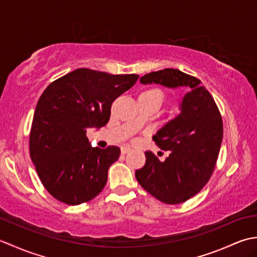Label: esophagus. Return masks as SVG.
I'll list each match as a JSON object with an SVG mask.
<instances>
[{
	"mask_svg": "<svg viewBox=\"0 0 257 257\" xmlns=\"http://www.w3.org/2000/svg\"><path fill=\"white\" fill-rule=\"evenodd\" d=\"M132 150V148H130V147H128V146H123V147H121V154L122 155H125V154H128V152Z\"/></svg>",
	"mask_w": 257,
	"mask_h": 257,
	"instance_id": "1",
	"label": "esophagus"
}]
</instances>
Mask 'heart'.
<instances>
[{
  "instance_id": "b5f03b06",
  "label": "heart",
  "mask_w": 257,
  "mask_h": 257,
  "mask_svg": "<svg viewBox=\"0 0 257 257\" xmlns=\"http://www.w3.org/2000/svg\"><path fill=\"white\" fill-rule=\"evenodd\" d=\"M139 98H145V99H148V100L162 101L163 94H162V91L158 88H148L141 92V94L139 95Z\"/></svg>"
}]
</instances>
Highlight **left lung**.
I'll use <instances>...</instances> for the list:
<instances>
[{"label": "left lung", "mask_w": 257, "mask_h": 257, "mask_svg": "<svg viewBox=\"0 0 257 257\" xmlns=\"http://www.w3.org/2000/svg\"><path fill=\"white\" fill-rule=\"evenodd\" d=\"M140 81L190 90L182 99L181 112L152 137L169 157L160 161L146 151L145 166L136 171L139 184L156 199L167 204L182 203L199 193L214 171L223 138L222 116L201 80L181 70H158Z\"/></svg>", "instance_id": "1"}]
</instances>
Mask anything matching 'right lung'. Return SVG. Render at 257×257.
<instances>
[{
  "instance_id": "right-lung-1",
  "label": "right lung",
  "mask_w": 257,
  "mask_h": 257,
  "mask_svg": "<svg viewBox=\"0 0 257 257\" xmlns=\"http://www.w3.org/2000/svg\"><path fill=\"white\" fill-rule=\"evenodd\" d=\"M139 75H111L78 68L54 80L37 101L30 133V156L50 194L68 205L88 202L106 185L120 149L92 148L86 133L110 118L113 100Z\"/></svg>"
}]
</instances>
